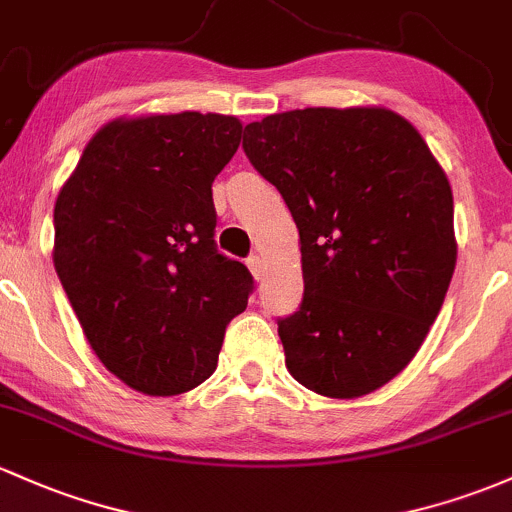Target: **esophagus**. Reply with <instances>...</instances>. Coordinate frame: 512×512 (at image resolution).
Returning <instances> with one entry per match:
<instances>
[{
	"label": "esophagus",
	"mask_w": 512,
	"mask_h": 512,
	"mask_svg": "<svg viewBox=\"0 0 512 512\" xmlns=\"http://www.w3.org/2000/svg\"><path fill=\"white\" fill-rule=\"evenodd\" d=\"M246 263H249L251 273H254L256 278H261V273H263V258L258 256V254H251L249 258H246Z\"/></svg>",
	"instance_id": "1"
}]
</instances>
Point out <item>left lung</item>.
Returning a JSON list of instances; mask_svg holds the SVG:
<instances>
[{
	"label": "left lung",
	"instance_id": "8db88e82",
	"mask_svg": "<svg viewBox=\"0 0 512 512\" xmlns=\"http://www.w3.org/2000/svg\"><path fill=\"white\" fill-rule=\"evenodd\" d=\"M241 146L300 232L305 293L278 320L288 371L327 398L386 386L425 342L454 273L442 166L381 107L271 114L246 124Z\"/></svg>",
	"mask_w": 512,
	"mask_h": 512
}]
</instances>
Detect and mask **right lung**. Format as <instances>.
Wrapping results in <instances>:
<instances>
[{"label": "right lung", "mask_w": 512, "mask_h": 512, "mask_svg": "<svg viewBox=\"0 0 512 512\" xmlns=\"http://www.w3.org/2000/svg\"><path fill=\"white\" fill-rule=\"evenodd\" d=\"M224 114L117 119L92 136L53 210V263L100 361L175 395L217 368L254 276L219 254L212 183L239 148Z\"/></svg>", "instance_id": "add662e5"}]
</instances>
